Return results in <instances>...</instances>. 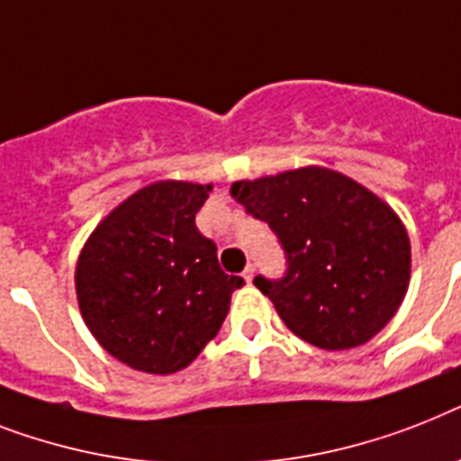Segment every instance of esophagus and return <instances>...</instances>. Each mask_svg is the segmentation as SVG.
<instances>
[{"instance_id":"34e87169","label":"esophagus","mask_w":461,"mask_h":461,"mask_svg":"<svg viewBox=\"0 0 461 461\" xmlns=\"http://www.w3.org/2000/svg\"><path fill=\"white\" fill-rule=\"evenodd\" d=\"M242 278H245V281H248V283H252V278H254V267H252V264H248V268L242 271Z\"/></svg>"}]
</instances>
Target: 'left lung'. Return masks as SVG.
I'll list each match as a JSON object with an SVG mask.
<instances>
[{"instance_id":"1","label":"left lung","mask_w":461,"mask_h":461,"mask_svg":"<svg viewBox=\"0 0 461 461\" xmlns=\"http://www.w3.org/2000/svg\"><path fill=\"white\" fill-rule=\"evenodd\" d=\"M230 193L281 245L283 276L259 274L254 285L302 340L357 348L395 316L410 285V238L376 194L316 167L240 180Z\"/></svg>"}]
</instances>
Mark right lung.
<instances>
[{
  "instance_id": "obj_1",
  "label": "right lung",
  "mask_w": 461,
  "mask_h": 461,
  "mask_svg": "<svg viewBox=\"0 0 461 461\" xmlns=\"http://www.w3.org/2000/svg\"><path fill=\"white\" fill-rule=\"evenodd\" d=\"M209 190L180 180L142 187L99 223L80 254V314L99 345L132 369H185L245 285L219 267L216 245L194 226Z\"/></svg>"
}]
</instances>
